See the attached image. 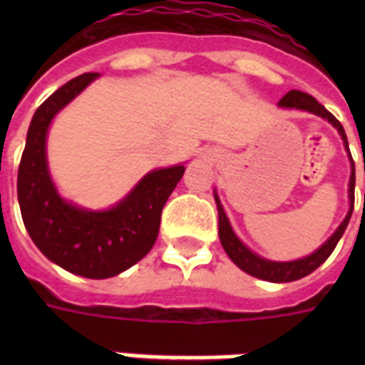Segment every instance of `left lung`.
Segmentation results:
<instances>
[{
    "mask_svg": "<svg viewBox=\"0 0 365 365\" xmlns=\"http://www.w3.org/2000/svg\"><path fill=\"white\" fill-rule=\"evenodd\" d=\"M278 108H284V110H301L309 111V113H314V115L322 117L328 123L337 128L341 140H343V145H345L346 153H349V159H351V180H349V212H346L345 220L341 222V225L335 229V233L329 237L326 242L320 246L318 250H314L312 254L301 257V259L294 261H271L261 257L255 252L246 246L242 240L235 235L231 223H229V217L223 210L222 202H220V197H217V191H214V199H216L217 206V233H220V240H222V246L225 250V254L231 257L235 265L242 269L244 272H248L252 277L261 278V280H267V282H294V280H299V278L311 274L312 271H317L318 267L322 265L324 261L328 259L331 252L335 250L339 239L345 233L346 225H349V220L352 216V208H354V182H356V176H354V160L351 157V151H349V142H346L345 128L337 119H335L331 113H329L322 104H318L317 98H312L311 94L301 93V91H289L286 96H284L280 102H278Z\"/></svg>",
    "mask_w": 365,
    "mask_h": 365,
    "instance_id": "obj_1",
    "label": "left lung"
}]
</instances>
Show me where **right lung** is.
I'll list each match as a JSON object with an SVG mask.
<instances>
[{"instance_id":"1","label":"right lung","mask_w":365,"mask_h":365,"mask_svg":"<svg viewBox=\"0 0 365 365\" xmlns=\"http://www.w3.org/2000/svg\"><path fill=\"white\" fill-rule=\"evenodd\" d=\"M83 73L53 93L31 117L19 166V205L26 231L41 254L85 278H111L148 255L159 235L160 212L185 166L148 172L117 205L88 210L58 193L47 163V134L60 110L98 79Z\"/></svg>"}]
</instances>
